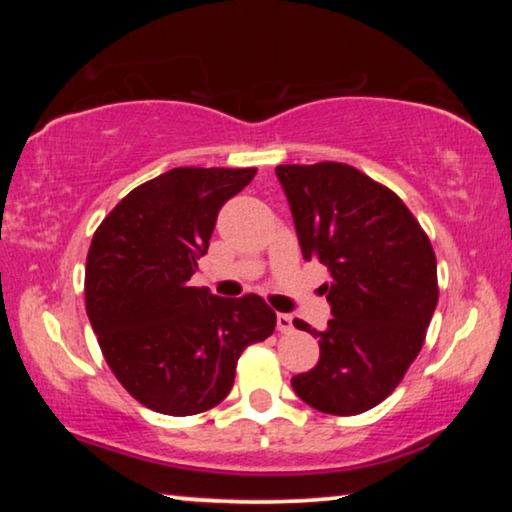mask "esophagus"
<instances>
[{
    "mask_svg": "<svg viewBox=\"0 0 512 512\" xmlns=\"http://www.w3.org/2000/svg\"><path fill=\"white\" fill-rule=\"evenodd\" d=\"M277 331L279 333H291L293 331V317H291V314H284V312L277 314Z\"/></svg>",
    "mask_w": 512,
    "mask_h": 512,
    "instance_id": "esophagus-1",
    "label": "esophagus"
}]
</instances>
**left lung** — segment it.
Masks as SVG:
<instances>
[{
	"mask_svg": "<svg viewBox=\"0 0 512 512\" xmlns=\"http://www.w3.org/2000/svg\"><path fill=\"white\" fill-rule=\"evenodd\" d=\"M305 261L331 272L321 286L333 319L319 361L291 387L326 415H359L382 403L424 345L438 303L436 254L403 200L342 163L279 165Z\"/></svg>",
	"mask_w": 512,
	"mask_h": 512,
	"instance_id": "obj_1",
	"label": "left lung"
}]
</instances>
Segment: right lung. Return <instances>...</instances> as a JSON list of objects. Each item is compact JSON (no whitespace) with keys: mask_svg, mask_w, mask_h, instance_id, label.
Segmentation results:
<instances>
[{"mask_svg":"<svg viewBox=\"0 0 512 512\" xmlns=\"http://www.w3.org/2000/svg\"><path fill=\"white\" fill-rule=\"evenodd\" d=\"M254 167H174L130 191L95 230L86 261V312L118 382L172 417L219 405L244 347L272 335L261 296L219 298L191 277L221 207Z\"/></svg>","mask_w":512,"mask_h":512,"instance_id":"obj_1","label":"right lung"}]
</instances>
